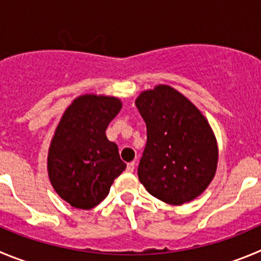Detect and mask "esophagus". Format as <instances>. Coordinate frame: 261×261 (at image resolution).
Wrapping results in <instances>:
<instances>
[{
  "label": "esophagus",
  "mask_w": 261,
  "mask_h": 261,
  "mask_svg": "<svg viewBox=\"0 0 261 261\" xmlns=\"http://www.w3.org/2000/svg\"><path fill=\"white\" fill-rule=\"evenodd\" d=\"M135 162H130V164H127V171L128 172H133L134 170H135Z\"/></svg>",
  "instance_id": "1"
}]
</instances>
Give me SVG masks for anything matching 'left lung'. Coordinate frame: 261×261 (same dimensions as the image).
I'll list each match as a JSON object with an SVG mask.
<instances>
[{
  "instance_id": "8db88e82",
  "label": "left lung",
  "mask_w": 261,
  "mask_h": 261,
  "mask_svg": "<svg viewBox=\"0 0 261 261\" xmlns=\"http://www.w3.org/2000/svg\"><path fill=\"white\" fill-rule=\"evenodd\" d=\"M135 106L147 125V144L138 167L140 182L170 204L198 197L218 165L215 136L203 114L166 85L142 92Z\"/></svg>"
}]
</instances>
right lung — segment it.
Instances as JSON below:
<instances>
[{
  "label": "right lung",
  "instance_id": "1",
  "mask_svg": "<svg viewBox=\"0 0 261 261\" xmlns=\"http://www.w3.org/2000/svg\"><path fill=\"white\" fill-rule=\"evenodd\" d=\"M121 107L117 97L82 95L60 119L48 149V177L73 207L89 210L100 203L126 169L118 147L106 135Z\"/></svg>",
  "mask_w": 261,
  "mask_h": 261
}]
</instances>
